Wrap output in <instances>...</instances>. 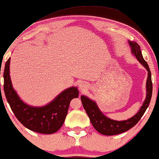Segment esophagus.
<instances>
[{
  "label": "esophagus",
  "mask_w": 159,
  "mask_h": 159,
  "mask_svg": "<svg viewBox=\"0 0 159 159\" xmlns=\"http://www.w3.org/2000/svg\"><path fill=\"white\" fill-rule=\"evenodd\" d=\"M87 87H88V85H86V84H85V82L81 81V82H80V83H79V88H80V90H81L82 91H85V89H87Z\"/></svg>",
  "instance_id": "1"
}]
</instances>
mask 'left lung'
<instances>
[{
    "mask_svg": "<svg viewBox=\"0 0 159 159\" xmlns=\"http://www.w3.org/2000/svg\"><path fill=\"white\" fill-rule=\"evenodd\" d=\"M130 46L132 48V52L135 57L137 58L138 60L141 63L145 68L148 71V77H147V98L143 102V106L140 109L135 116L128 119L127 120L123 121H117L111 120L108 118L105 115L100 111L99 108L95 103V102L89 99L85 96H81V101L83 106L86 111L88 116L90 119L91 124L93 125L95 129L100 132L102 135H115L117 134L123 133V132H126L127 130L133 127L139 123L141 120V117L143 116L148 108L150 102L152 98V79H151V72L149 68L148 64L147 61L143 59L142 54H141V49H140L139 44L135 42H129Z\"/></svg>",
    "mask_w": 159,
    "mask_h": 159,
    "instance_id": "1",
    "label": "left lung"
}]
</instances>
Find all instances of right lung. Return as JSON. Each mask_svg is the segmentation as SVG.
<instances>
[{
  "instance_id": "right-lung-1",
  "label": "right lung",
  "mask_w": 159,
  "mask_h": 159,
  "mask_svg": "<svg viewBox=\"0 0 159 159\" xmlns=\"http://www.w3.org/2000/svg\"><path fill=\"white\" fill-rule=\"evenodd\" d=\"M9 63L10 58L5 64L3 90L7 102L17 119L33 132L42 134L57 132L64 124L70 101L72 99L78 98V89L76 87L69 88L48 105L32 107L22 102L13 89L9 76Z\"/></svg>"
}]
</instances>
